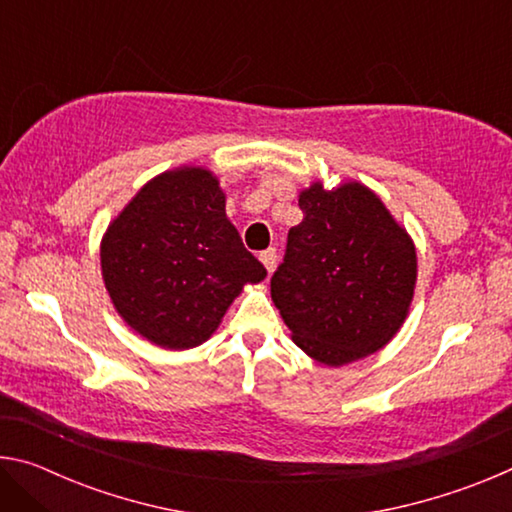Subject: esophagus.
Returning a JSON list of instances; mask_svg holds the SVG:
<instances>
[{
  "label": "esophagus",
  "mask_w": 512,
  "mask_h": 512,
  "mask_svg": "<svg viewBox=\"0 0 512 512\" xmlns=\"http://www.w3.org/2000/svg\"><path fill=\"white\" fill-rule=\"evenodd\" d=\"M259 259H262V264L266 266L268 275H271L275 271V262H277V250L275 248H266L259 253Z\"/></svg>",
  "instance_id": "1"
}]
</instances>
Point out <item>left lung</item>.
Here are the masks:
<instances>
[{
	"label": "left lung",
	"mask_w": 512,
	"mask_h": 512,
	"mask_svg": "<svg viewBox=\"0 0 512 512\" xmlns=\"http://www.w3.org/2000/svg\"><path fill=\"white\" fill-rule=\"evenodd\" d=\"M271 298L293 341L325 366L377 352L404 323L415 287V248L384 203L359 183L300 194Z\"/></svg>",
	"instance_id": "left-lung-1"
}]
</instances>
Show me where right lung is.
<instances>
[{
    "label": "right lung",
    "instance_id": "add662e5",
    "mask_svg": "<svg viewBox=\"0 0 512 512\" xmlns=\"http://www.w3.org/2000/svg\"><path fill=\"white\" fill-rule=\"evenodd\" d=\"M101 271L121 318L169 350L210 339L244 284L266 277L225 219L219 180L196 167L140 189L103 237Z\"/></svg>",
    "mask_w": 512,
    "mask_h": 512
}]
</instances>
